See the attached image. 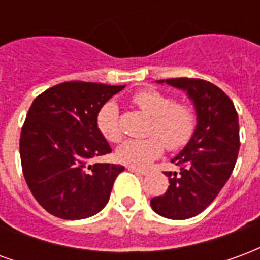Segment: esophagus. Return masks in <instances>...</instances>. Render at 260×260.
<instances>
[{
	"mask_svg": "<svg viewBox=\"0 0 260 260\" xmlns=\"http://www.w3.org/2000/svg\"><path fill=\"white\" fill-rule=\"evenodd\" d=\"M128 171L131 173H135V174H139V175H147V171L145 170H141V169H136V167H128Z\"/></svg>",
	"mask_w": 260,
	"mask_h": 260,
	"instance_id": "esophagus-1",
	"label": "esophagus"
}]
</instances>
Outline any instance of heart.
Here are the masks:
<instances>
[{"label": "heart", "mask_w": 260, "mask_h": 260, "mask_svg": "<svg viewBox=\"0 0 260 260\" xmlns=\"http://www.w3.org/2000/svg\"><path fill=\"white\" fill-rule=\"evenodd\" d=\"M132 102L143 113L152 117L149 132L154 135L143 139H128L119 145L117 157L121 163L145 169L161 156L164 145L170 150H178L191 141L196 128V115L188 104L174 103L170 96L153 89L138 91L132 97ZM96 122L100 134L107 141L117 142L121 139L122 134L117 103L113 100L106 103L97 113Z\"/></svg>", "instance_id": "obj_1"}]
</instances>
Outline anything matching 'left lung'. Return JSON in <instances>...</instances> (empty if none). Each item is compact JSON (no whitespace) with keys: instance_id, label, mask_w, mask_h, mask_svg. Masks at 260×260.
Segmentation results:
<instances>
[{"instance_id":"8db88e82","label":"left lung","mask_w":260,"mask_h":260,"mask_svg":"<svg viewBox=\"0 0 260 260\" xmlns=\"http://www.w3.org/2000/svg\"><path fill=\"white\" fill-rule=\"evenodd\" d=\"M156 82L185 91L195 108L191 141L171 158L180 171L166 173L169 189L150 201L160 216L185 220L198 216L216 199L234 170L240 150L238 114L230 97L210 82L192 78Z\"/></svg>"}]
</instances>
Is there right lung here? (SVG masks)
<instances>
[{
	"label": "right lung",
	"mask_w": 260,
	"mask_h": 260,
	"mask_svg": "<svg viewBox=\"0 0 260 260\" xmlns=\"http://www.w3.org/2000/svg\"><path fill=\"white\" fill-rule=\"evenodd\" d=\"M124 86L64 82L31 103L20 132L26 184L48 213L64 220L94 216L107 205L124 166L90 164L111 152L97 113Z\"/></svg>",
	"instance_id": "add662e5"
}]
</instances>
